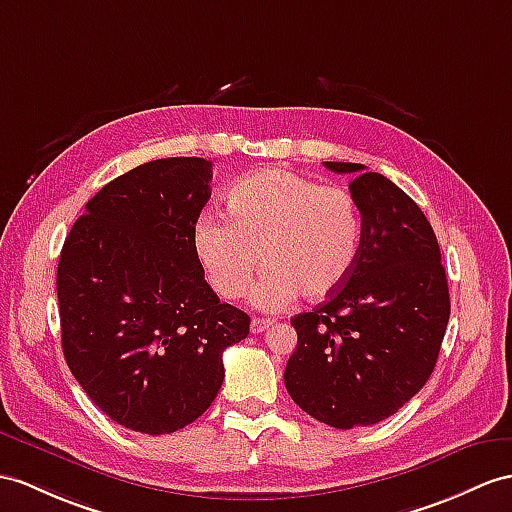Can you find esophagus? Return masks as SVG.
<instances>
[{
  "instance_id": "obj_1",
  "label": "esophagus",
  "mask_w": 512,
  "mask_h": 512,
  "mask_svg": "<svg viewBox=\"0 0 512 512\" xmlns=\"http://www.w3.org/2000/svg\"><path fill=\"white\" fill-rule=\"evenodd\" d=\"M273 326V321L271 319H260V317H254L252 319V323H249V330H252L254 334H260V332H265L267 328H271Z\"/></svg>"
}]
</instances>
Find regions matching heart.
<instances>
[{
    "label": "heart",
    "mask_w": 512,
    "mask_h": 512,
    "mask_svg": "<svg viewBox=\"0 0 512 512\" xmlns=\"http://www.w3.org/2000/svg\"><path fill=\"white\" fill-rule=\"evenodd\" d=\"M226 210L228 219L208 213L193 228L195 256L219 295L241 297L260 258L267 269L252 302L269 313L299 295L321 302L350 278L363 223L354 197L339 186L263 169L232 186Z\"/></svg>",
    "instance_id": "1"
}]
</instances>
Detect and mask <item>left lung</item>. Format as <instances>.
<instances>
[{
	"label": "left lung",
	"mask_w": 512,
	"mask_h": 512,
	"mask_svg": "<svg viewBox=\"0 0 512 512\" xmlns=\"http://www.w3.org/2000/svg\"><path fill=\"white\" fill-rule=\"evenodd\" d=\"M323 165L356 176L360 252L339 291L291 319L284 386L310 417L350 430L395 415L428 382L450 291L430 221L400 186L356 162Z\"/></svg>",
	"instance_id": "1"
}]
</instances>
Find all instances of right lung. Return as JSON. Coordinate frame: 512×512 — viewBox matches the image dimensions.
<instances>
[{
	"mask_svg": "<svg viewBox=\"0 0 512 512\" xmlns=\"http://www.w3.org/2000/svg\"><path fill=\"white\" fill-rule=\"evenodd\" d=\"M210 180L204 158L145 162L91 197L62 245L65 360L93 404L134 432L169 434L202 417L226 376L223 350L249 334L193 249Z\"/></svg>",
	"mask_w": 512,
	"mask_h": 512,
	"instance_id": "right-lung-1",
	"label": "right lung"
}]
</instances>
